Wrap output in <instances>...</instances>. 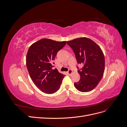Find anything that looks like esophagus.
<instances>
[{"label": "esophagus", "instance_id": "1", "mask_svg": "<svg viewBox=\"0 0 127 127\" xmlns=\"http://www.w3.org/2000/svg\"><path fill=\"white\" fill-rule=\"evenodd\" d=\"M72 73V69H69V70H68V72H67L68 75H71Z\"/></svg>", "mask_w": 127, "mask_h": 127}]
</instances>
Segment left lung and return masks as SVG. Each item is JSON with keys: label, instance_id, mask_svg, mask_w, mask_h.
Instances as JSON below:
<instances>
[{"label": "left lung", "instance_id": "left-lung-1", "mask_svg": "<svg viewBox=\"0 0 127 127\" xmlns=\"http://www.w3.org/2000/svg\"><path fill=\"white\" fill-rule=\"evenodd\" d=\"M67 43L74 51L77 63L83 65L78 70L80 78L74 83L75 87L82 92L93 90L100 82L104 71V56L101 48L85 37L67 41Z\"/></svg>", "mask_w": 127, "mask_h": 127}]
</instances>
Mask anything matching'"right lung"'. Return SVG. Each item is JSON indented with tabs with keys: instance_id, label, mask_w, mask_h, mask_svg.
<instances>
[{
	"instance_id": "add662e5",
	"label": "right lung",
	"mask_w": 127,
	"mask_h": 127,
	"mask_svg": "<svg viewBox=\"0 0 127 127\" xmlns=\"http://www.w3.org/2000/svg\"><path fill=\"white\" fill-rule=\"evenodd\" d=\"M66 44V41L42 39L32 44L28 50L26 63L30 77L45 93H54L60 87L64 75L56 68L52 69V63L58 52Z\"/></svg>"
}]
</instances>
